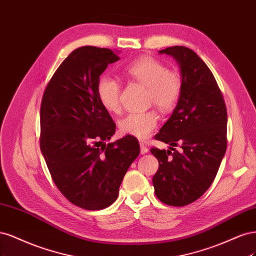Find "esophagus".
<instances>
[{
  "label": "esophagus",
  "mask_w": 256,
  "mask_h": 256,
  "mask_svg": "<svg viewBox=\"0 0 256 256\" xmlns=\"http://www.w3.org/2000/svg\"><path fill=\"white\" fill-rule=\"evenodd\" d=\"M140 153L142 154L148 153V148L144 144H140Z\"/></svg>",
  "instance_id": "34e87169"
}]
</instances>
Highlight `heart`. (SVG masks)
<instances>
[{"label": "heart", "instance_id": "b5f03b06", "mask_svg": "<svg viewBox=\"0 0 256 256\" xmlns=\"http://www.w3.org/2000/svg\"><path fill=\"white\" fill-rule=\"evenodd\" d=\"M128 80L137 82L146 87V103L153 104L160 112H168L178 104L183 90V80L174 70L150 56L132 62L123 69ZM96 92L102 106L110 112H119L121 85L117 80L103 76L98 80ZM158 124V116L154 110L130 112L118 121L122 134L140 140L149 138Z\"/></svg>", "mask_w": 256, "mask_h": 256}]
</instances>
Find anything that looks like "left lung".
<instances>
[{"instance_id": "1", "label": "left lung", "mask_w": 256, "mask_h": 256, "mask_svg": "<svg viewBox=\"0 0 256 256\" xmlns=\"http://www.w3.org/2000/svg\"><path fill=\"white\" fill-rule=\"evenodd\" d=\"M160 53L178 62L183 90L174 112L154 136L175 152L150 150L160 164L152 182L162 203L185 206L199 199L216 178L226 150V106L212 71L192 50L174 46Z\"/></svg>"}]
</instances>
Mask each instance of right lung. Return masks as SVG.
<instances>
[{
	"label": "right lung",
	"instance_id": "obj_1",
	"mask_svg": "<svg viewBox=\"0 0 256 256\" xmlns=\"http://www.w3.org/2000/svg\"><path fill=\"white\" fill-rule=\"evenodd\" d=\"M119 60L110 48H76L57 68L41 101L40 150L52 180L72 204L88 210L116 201L140 152L130 135L103 144L116 124L98 100L96 85L107 66Z\"/></svg>",
	"mask_w": 256,
	"mask_h": 256
}]
</instances>
